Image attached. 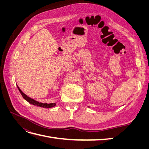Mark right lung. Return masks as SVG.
<instances>
[{"label":"right lung","mask_w":149,"mask_h":149,"mask_svg":"<svg viewBox=\"0 0 149 149\" xmlns=\"http://www.w3.org/2000/svg\"><path fill=\"white\" fill-rule=\"evenodd\" d=\"M17 88L19 89V91L20 92L22 96H23V97L25 99V100L28 101L29 103H30L31 104H33L35 106H39L40 107H44V108H50V107H53L55 106H56V104L55 103H50V104H47V103H42V102H39L37 101L34 100L33 99H31V97H29L25 94L23 92H22L20 89L19 88V86H17Z\"/></svg>","instance_id":"1"}]
</instances>
